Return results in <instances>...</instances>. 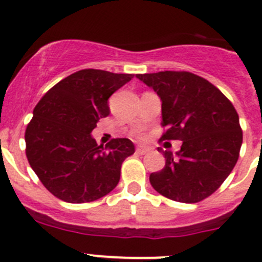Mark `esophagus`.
<instances>
[{"label":"esophagus","mask_w":262,"mask_h":262,"mask_svg":"<svg viewBox=\"0 0 262 262\" xmlns=\"http://www.w3.org/2000/svg\"><path fill=\"white\" fill-rule=\"evenodd\" d=\"M149 151H151V148L143 147V145H140V147L136 148V154H139V155H145V154H148Z\"/></svg>","instance_id":"obj_1"}]
</instances>
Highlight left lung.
I'll use <instances>...</instances> for the list:
<instances>
[{
  "mask_svg": "<svg viewBox=\"0 0 262 262\" xmlns=\"http://www.w3.org/2000/svg\"><path fill=\"white\" fill-rule=\"evenodd\" d=\"M161 99L163 140H181L165 166L151 173L155 190L169 200L195 203L211 195L239 159L243 131L235 107L221 90L190 72L136 75ZM160 152V151H159Z\"/></svg>",
  "mask_w": 262,
  "mask_h": 262,
  "instance_id": "obj_1",
  "label": "left lung"
}]
</instances>
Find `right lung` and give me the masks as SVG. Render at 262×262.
I'll use <instances>...</instances> for the list:
<instances>
[{
    "label": "right lung",
    "instance_id": "1",
    "mask_svg": "<svg viewBox=\"0 0 262 262\" xmlns=\"http://www.w3.org/2000/svg\"><path fill=\"white\" fill-rule=\"evenodd\" d=\"M133 75L82 69L51 88L27 124L26 156L50 193L69 203L93 202L110 193L124 159L135 152L126 138L106 147L90 135L110 114L107 101Z\"/></svg>",
    "mask_w": 262,
    "mask_h": 262
}]
</instances>
